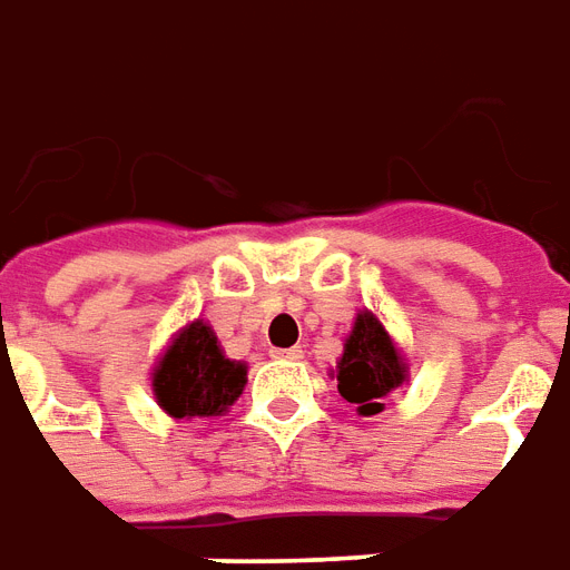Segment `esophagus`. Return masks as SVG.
I'll list each match as a JSON object with an SVG mask.
<instances>
[{
    "mask_svg": "<svg viewBox=\"0 0 570 570\" xmlns=\"http://www.w3.org/2000/svg\"><path fill=\"white\" fill-rule=\"evenodd\" d=\"M269 356H273V358H288V362H297V358H304V350H301V346H292V350H273Z\"/></svg>",
    "mask_w": 570,
    "mask_h": 570,
    "instance_id": "obj_1",
    "label": "esophagus"
}]
</instances>
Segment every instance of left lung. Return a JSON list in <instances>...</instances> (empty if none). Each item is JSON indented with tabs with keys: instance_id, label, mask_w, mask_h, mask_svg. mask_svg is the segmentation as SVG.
<instances>
[{
	"instance_id": "obj_1",
	"label": "left lung",
	"mask_w": 570,
	"mask_h": 570,
	"mask_svg": "<svg viewBox=\"0 0 570 570\" xmlns=\"http://www.w3.org/2000/svg\"><path fill=\"white\" fill-rule=\"evenodd\" d=\"M405 377V358L395 350L393 337L381 318L362 309L337 362V393L353 402L362 417H371L381 414L383 399L399 390Z\"/></svg>"
}]
</instances>
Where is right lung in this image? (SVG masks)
I'll return each instance as SVG.
<instances>
[{
    "mask_svg": "<svg viewBox=\"0 0 570 570\" xmlns=\"http://www.w3.org/2000/svg\"><path fill=\"white\" fill-rule=\"evenodd\" d=\"M245 362L224 356L208 322H189L153 368V395L168 417H220L245 390Z\"/></svg>",
    "mask_w": 570,
    "mask_h": 570,
    "instance_id": "right-lung-1",
    "label": "right lung"
}]
</instances>
